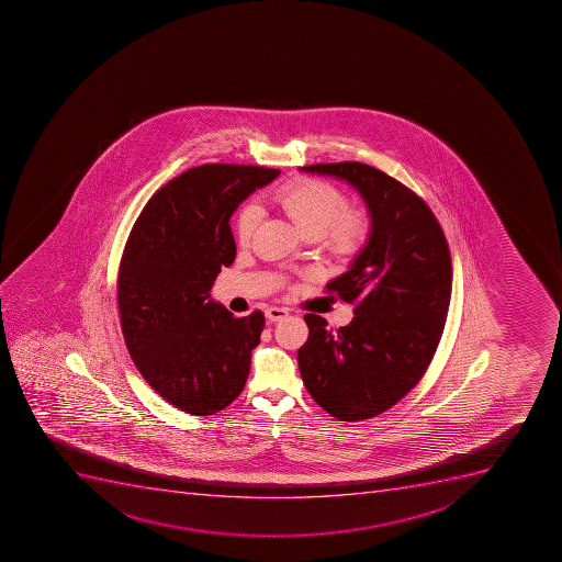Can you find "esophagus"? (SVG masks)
Returning <instances> with one entry per match:
<instances>
[{
  "mask_svg": "<svg viewBox=\"0 0 562 562\" xmlns=\"http://www.w3.org/2000/svg\"><path fill=\"white\" fill-rule=\"evenodd\" d=\"M265 315H267L270 323H278V321H283L284 317H289V310H284V307L270 306L267 307Z\"/></svg>",
  "mask_w": 562,
  "mask_h": 562,
  "instance_id": "34e87169",
  "label": "esophagus"
}]
</instances>
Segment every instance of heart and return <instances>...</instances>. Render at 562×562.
<instances>
[{"instance_id": "b5f03b06", "label": "heart", "mask_w": 562, "mask_h": 562, "mask_svg": "<svg viewBox=\"0 0 562 562\" xmlns=\"http://www.w3.org/2000/svg\"><path fill=\"white\" fill-rule=\"evenodd\" d=\"M273 202L295 222L307 236L321 239L324 249L335 259L347 261L360 255L371 238L372 220L366 210L349 207L342 190L331 182L299 177L273 193ZM261 211L247 204L236 216V238L249 245L258 229Z\"/></svg>"}]
</instances>
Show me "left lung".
<instances>
[{
  "instance_id": "1",
  "label": "left lung",
  "mask_w": 562,
  "mask_h": 562,
  "mask_svg": "<svg viewBox=\"0 0 562 562\" xmlns=\"http://www.w3.org/2000/svg\"><path fill=\"white\" fill-rule=\"evenodd\" d=\"M355 186L371 211L372 233L351 269L326 284L355 306L349 326L331 331L306 313L297 351L304 386L338 420L389 411L425 376L445 331L451 256L439 220L417 193L363 162L301 168Z\"/></svg>"
}]
</instances>
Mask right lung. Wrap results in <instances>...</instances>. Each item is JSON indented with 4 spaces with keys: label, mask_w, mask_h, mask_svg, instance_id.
<instances>
[{
    "label": "right lung",
    "mask_w": 562,
    "mask_h": 562,
    "mask_svg": "<svg viewBox=\"0 0 562 562\" xmlns=\"http://www.w3.org/2000/svg\"><path fill=\"white\" fill-rule=\"evenodd\" d=\"M279 176L250 165H202L151 195L117 270V310L132 361L162 400L191 415L224 411L244 391L263 313L235 317L211 286L236 258L229 220Z\"/></svg>",
    "instance_id": "add662e5"
}]
</instances>
